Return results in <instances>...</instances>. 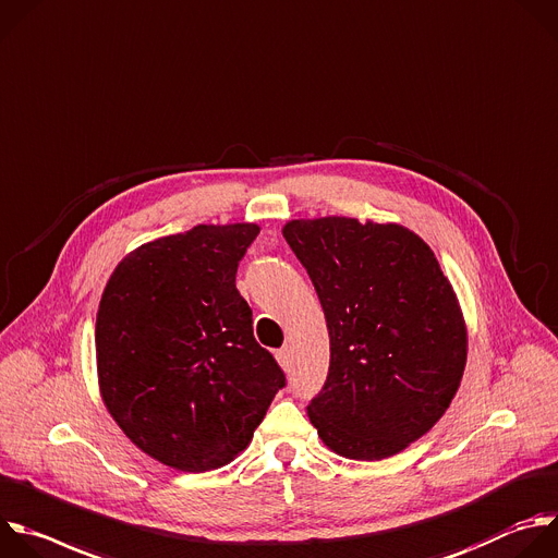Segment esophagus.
I'll list each match as a JSON object with an SVG mask.
<instances>
[{
  "label": "esophagus",
  "mask_w": 558,
  "mask_h": 558,
  "mask_svg": "<svg viewBox=\"0 0 558 558\" xmlns=\"http://www.w3.org/2000/svg\"><path fill=\"white\" fill-rule=\"evenodd\" d=\"M277 363L283 367V369H288L290 367V350L288 348H281V350H277Z\"/></svg>",
  "instance_id": "obj_1"
}]
</instances>
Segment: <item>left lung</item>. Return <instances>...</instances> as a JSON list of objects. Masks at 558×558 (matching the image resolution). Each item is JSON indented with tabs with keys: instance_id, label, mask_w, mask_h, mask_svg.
<instances>
[{
	"instance_id": "1",
	"label": "left lung",
	"mask_w": 558,
	"mask_h": 558,
	"mask_svg": "<svg viewBox=\"0 0 558 558\" xmlns=\"http://www.w3.org/2000/svg\"><path fill=\"white\" fill-rule=\"evenodd\" d=\"M283 238L318 294L329 372L307 415L327 449L385 460L449 409L466 367V323L428 244L400 225L292 219Z\"/></svg>"
}]
</instances>
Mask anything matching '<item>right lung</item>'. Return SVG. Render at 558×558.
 Listing matches in <instances>:
<instances>
[{
  "label": "right lung",
  "mask_w": 558,
  "mask_h": 558,
  "mask_svg": "<svg viewBox=\"0 0 558 558\" xmlns=\"http://www.w3.org/2000/svg\"><path fill=\"white\" fill-rule=\"evenodd\" d=\"M257 225H199L132 251L96 314L100 398L149 458L184 473L233 462L286 376L235 286Z\"/></svg>",
  "instance_id": "obj_1"
}]
</instances>
